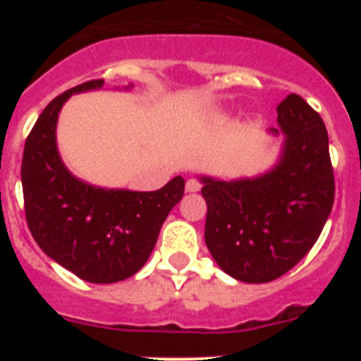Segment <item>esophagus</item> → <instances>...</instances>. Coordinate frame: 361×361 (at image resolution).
Returning <instances> with one entry per match:
<instances>
[{"label": "esophagus", "instance_id": "obj_1", "mask_svg": "<svg viewBox=\"0 0 361 361\" xmlns=\"http://www.w3.org/2000/svg\"><path fill=\"white\" fill-rule=\"evenodd\" d=\"M200 190V183L197 178H188L186 180V191L188 193H195Z\"/></svg>", "mask_w": 361, "mask_h": 361}]
</instances>
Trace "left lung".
I'll use <instances>...</instances> for the list:
<instances>
[{
  "mask_svg": "<svg viewBox=\"0 0 361 361\" xmlns=\"http://www.w3.org/2000/svg\"><path fill=\"white\" fill-rule=\"evenodd\" d=\"M273 135H283L276 164L257 177L200 175L208 204L204 238L224 273L247 283L279 279L307 255L334 202L329 137L300 95L276 108Z\"/></svg>",
  "mask_w": 361,
  "mask_h": 361,
  "instance_id": "8db88e82",
  "label": "left lung"
}]
</instances>
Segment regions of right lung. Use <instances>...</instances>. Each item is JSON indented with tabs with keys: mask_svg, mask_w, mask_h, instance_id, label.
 <instances>
[{
	"mask_svg": "<svg viewBox=\"0 0 361 361\" xmlns=\"http://www.w3.org/2000/svg\"><path fill=\"white\" fill-rule=\"evenodd\" d=\"M103 85V79L82 82L50 101L27 137L21 162L32 237L59 266L92 283L135 275L152 255L162 222L184 195L180 175L157 191H132L92 186L70 173L57 149L59 111L73 94L101 90Z\"/></svg>",
	"mask_w": 361,
	"mask_h": 361,
	"instance_id": "1",
	"label": "right lung"
}]
</instances>
